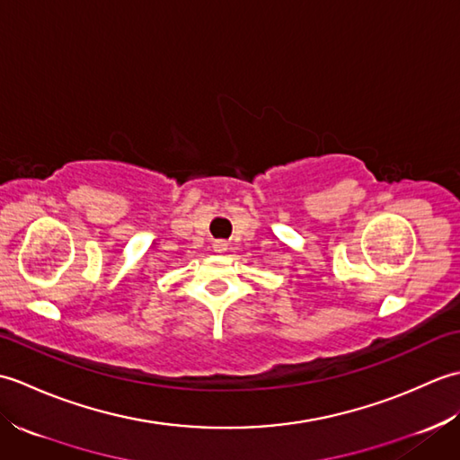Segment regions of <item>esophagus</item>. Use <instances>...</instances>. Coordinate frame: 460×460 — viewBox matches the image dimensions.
<instances>
[{
  "label": "esophagus",
  "mask_w": 460,
  "mask_h": 460,
  "mask_svg": "<svg viewBox=\"0 0 460 460\" xmlns=\"http://www.w3.org/2000/svg\"><path fill=\"white\" fill-rule=\"evenodd\" d=\"M213 251L215 252H225V251H227V243H225V241H215L213 243Z\"/></svg>",
  "instance_id": "34e87169"
}]
</instances>
